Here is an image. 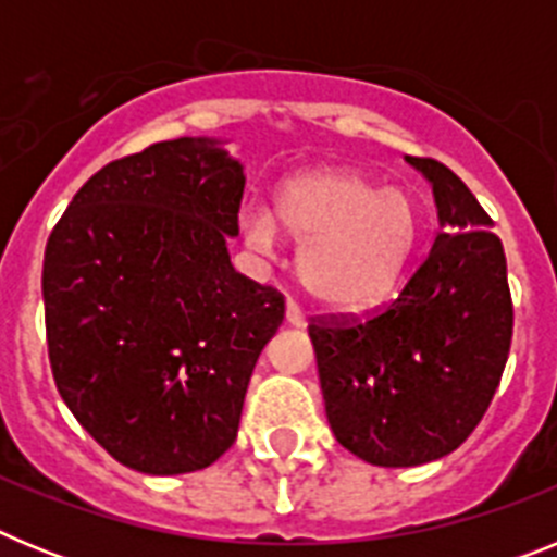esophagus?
Segmentation results:
<instances>
[{"mask_svg":"<svg viewBox=\"0 0 557 557\" xmlns=\"http://www.w3.org/2000/svg\"><path fill=\"white\" fill-rule=\"evenodd\" d=\"M287 323L293 329H304V326H307V318H304V312L298 307H295L293 301L287 304Z\"/></svg>","mask_w":557,"mask_h":557,"instance_id":"34e87169","label":"esophagus"}]
</instances>
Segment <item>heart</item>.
I'll return each mask as SVG.
<instances>
[{"label":"heart","instance_id":"1","mask_svg":"<svg viewBox=\"0 0 557 557\" xmlns=\"http://www.w3.org/2000/svg\"><path fill=\"white\" fill-rule=\"evenodd\" d=\"M278 227L298 243V282L321 307L357 312L385 301L410 268L424 214L410 189L348 166L295 175L273 191V211H245V243L273 250Z\"/></svg>","mask_w":557,"mask_h":557}]
</instances>
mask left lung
Listing matches in <instances>:
<instances>
[{
    "label": "left lung",
    "mask_w": 557,
    "mask_h": 557,
    "mask_svg": "<svg viewBox=\"0 0 557 557\" xmlns=\"http://www.w3.org/2000/svg\"><path fill=\"white\" fill-rule=\"evenodd\" d=\"M407 161L432 184L444 228L424 264L382 312L309 326L337 444L382 469L441 460L474 432L513 334L508 262L491 218L449 166Z\"/></svg>",
    "instance_id": "8db88e82"
}]
</instances>
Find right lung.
<instances>
[{"label":"right lung","instance_id":"add662e5","mask_svg":"<svg viewBox=\"0 0 557 557\" xmlns=\"http://www.w3.org/2000/svg\"><path fill=\"white\" fill-rule=\"evenodd\" d=\"M245 166L181 136L83 184L44 250L49 366L83 430L141 474H189L236 441L284 298L234 270Z\"/></svg>","mask_w":557,"mask_h":557}]
</instances>
